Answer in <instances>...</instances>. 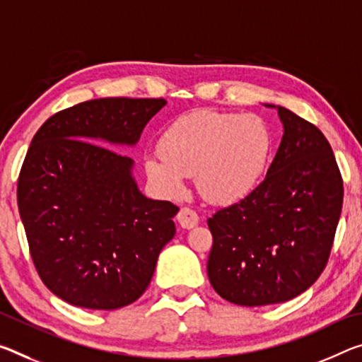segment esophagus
Instances as JSON below:
<instances>
[{"mask_svg":"<svg viewBox=\"0 0 362 362\" xmlns=\"http://www.w3.org/2000/svg\"><path fill=\"white\" fill-rule=\"evenodd\" d=\"M177 221H179L182 228H187V230H190V228L198 226L199 217L197 214V211H193L190 208H180L179 214H177Z\"/></svg>","mask_w":362,"mask_h":362,"instance_id":"1","label":"esophagus"}]
</instances>
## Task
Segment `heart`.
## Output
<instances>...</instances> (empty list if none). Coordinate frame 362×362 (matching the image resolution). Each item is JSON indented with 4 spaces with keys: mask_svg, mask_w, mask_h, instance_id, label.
Segmentation results:
<instances>
[{
    "mask_svg": "<svg viewBox=\"0 0 362 362\" xmlns=\"http://www.w3.org/2000/svg\"><path fill=\"white\" fill-rule=\"evenodd\" d=\"M271 136L255 114L203 109L170 124L159 154H148L145 170L163 197H177L185 177H194L199 193L216 203H230L253 190L266 168Z\"/></svg>",
    "mask_w": 362,
    "mask_h": 362,
    "instance_id": "obj_1",
    "label": "heart"
}]
</instances>
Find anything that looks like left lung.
<instances>
[{"label": "left lung", "instance_id": "1", "mask_svg": "<svg viewBox=\"0 0 362 362\" xmlns=\"http://www.w3.org/2000/svg\"><path fill=\"white\" fill-rule=\"evenodd\" d=\"M277 112L284 136L264 180L208 219L209 282L240 306L306 291L327 266L341 214L343 180L330 143L295 112Z\"/></svg>", "mask_w": 362, "mask_h": 362}]
</instances>
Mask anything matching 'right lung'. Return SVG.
<instances>
[{"label":"right lung","instance_id":"1","mask_svg":"<svg viewBox=\"0 0 362 362\" xmlns=\"http://www.w3.org/2000/svg\"><path fill=\"white\" fill-rule=\"evenodd\" d=\"M164 106L90 100L56 112L32 139L17 206L40 279L69 305L111 311L136 301L174 238L179 208L141 194L134 160L102 146L135 145Z\"/></svg>","mask_w":362,"mask_h":362}]
</instances>
